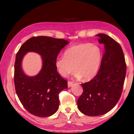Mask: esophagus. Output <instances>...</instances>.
<instances>
[{
	"instance_id": "34e87169",
	"label": "esophagus",
	"mask_w": 134,
	"mask_h": 134,
	"mask_svg": "<svg viewBox=\"0 0 134 134\" xmlns=\"http://www.w3.org/2000/svg\"><path fill=\"white\" fill-rule=\"evenodd\" d=\"M73 82H72V81H69L68 82V87H69V88L72 87V86L73 85Z\"/></svg>"
}]
</instances>
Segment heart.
Segmentation results:
<instances>
[{
  "label": "heart",
  "mask_w": 134,
  "mask_h": 134,
  "mask_svg": "<svg viewBox=\"0 0 134 134\" xmlns=\"http://www.w3.org/2000/svg\"><path fill=\"white\" fill-rule=\"evenodd\" d=\"M101 59L102 52L99 46L91 43H81L65 50L64 57L55 60V66L62 76L66 77L75 70L76 77H82L88 81L96 76Z\"/></svg>",
  "instance_id": "obj_1"
}]
</instances>
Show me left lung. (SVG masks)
I'll list each match as a JSON object with an SVG mask.
<instances>
[{"label": "left lung", "mask_w": 134, "mask_h": 134, "mask_svg": "<svg viewBox=\"0 0 134 134\" xmlns=\"http://www.w3.org/2000/svg\"><path fill=\"white\" fill-rule=\"evenodd\" d=\"M96 36L99 43L104 45L100 69L92 80L81 84L83 92L77 100L79 109L91 116L105 114L116 105L126 73L125 58L119 43L104 34Z\"/></svg>", "instance_id": "1"}]
</instances>
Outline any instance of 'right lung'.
Segmentation results:
<instances>
[{
  "label": "right lung",
  "instance_id": "right-lung-1",
  "mask_svg": "<svg viewBox=\"0 0 134 134\" xmlns=\"http://www.w3.org/2000/svg\"><path fill=\"white\" fill-rule=\"evenodd\" d=\"M69 43L63 39L39 36L30 38L20 47L14 65L16 93L24 108L38 117H48L57 111L58 94L68 88V81L57 72L55 62L61 50ZM42 56L43 67L35 76L26 75L21 69L23 58L27 52Z\"/></svg>",
  "mask_w": 134,
  "mask_h": 134
}]
</instances>
